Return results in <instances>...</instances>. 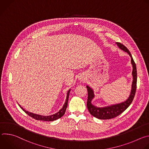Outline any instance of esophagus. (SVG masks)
<instances>
[{
	"label": "esophagus",
	"instance_id": "obj_1",
	"mask_svg": "<svg viewBox=\"0 0 149 149\" xmlns=\"http://www.w3.org/2000/svg\"><path fill=\"white\" fill-rule=\"evenodd\" d=\"M79 79L81 80V81H85V78H84V77H80V78H79Z\"/></svg>",
	"mask_w": 149,
	"mask_h": 149
}]
</instances>
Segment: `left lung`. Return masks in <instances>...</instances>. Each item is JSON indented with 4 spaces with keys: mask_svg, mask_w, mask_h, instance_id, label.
<instances>
[{
    "mask_svg": "<svg viewBox=\"0 0 149 149\" xmlns=\"http://www.w3.org/2000/svg\"><path fill=\"white\" fill-rule=\"evenodd\" d=\"M116 44L120 49L127 52L131 58V63L133 67V82L132 84L131 92L128 98L121 102L107 105L105 106V107H99L92 104V101L95 97L94 92L93 88H91L88 86H87V88L88 91V100L87 106L88 110L93 116L101 120L111 119L121 114L129 107V105L131 104L133 100L136 93L137 84V69L136 63L128 49L123 44L119 43V42H116Z\"/></svg>",
    "mask_w": 149,
    "mask_h": 149,
    "instance_id": "8db88e82",
    "label": "left lung"
}]
</instances>
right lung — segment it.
<instances>
[{
    "instance_id": "obj_1",
    "label": "right lung",
    "mask_w": 149,
    "mask_h": 149,
    "mask_svg": "<svg viewBox=\"0 0 149 149\" xmlns=\"http://www.w3.org/2000/svg\"><path fill=\"white\" fill-rule=\"evenodd\" d=\"M70 91H71V89H70L67 92L65 102L64 104H63L62 108L58 112H57L54 114L50 115V116H42V115L35 114L33 113H31L29 111L25 110L24 109H23V107H21V105L20 104H18L19 105V107L22 109L28 115H29L30 117L33 118L34 119L37 120H42V121H52L56 120L61 118V117H62L63 115H64L66 109H67V105H68V101Z\"/></svg>"
}]
</instances>
